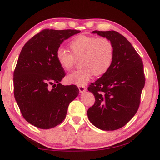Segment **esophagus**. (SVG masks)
I'll return each mask as SVG.
<instances>
[{"label": "esophagus", "mask_w": 160, "mask_h": 160, "mask_svg": "<svg viewBox=\"0 0 160 160\" xmlns=\"http://www.w3.org/2000/svg\"><path fill=\"white\" fill-rule=\"evenodd\" d=\"M78 89H79L80 93H84L87 91V88L84 86H78Z\"/></svg>", "instance_id": "34e87169"}]
</instances>
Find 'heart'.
<instances>
[{
	"mask_svg": "<svg viewBox=\"0 0 160 160\" xmlns=\"http://www.w3.org/2000/svg\"><path fill=\"white\" fill-rule=\"evenodd\" d=\"M73 54L62 47L56 51V58L60 66L69 71L73 66L76 58L81 57L82 67L69 74L66 78L69 83L83 86L92 77L101 76L109 69L114 56L113 45L109 39L104 37L80 35L69 43Z\"/></svg>",
	"mask_w": 160,
	"mask_h": 160,
	"instance_id": "obj_1",
	"label": "heart"
}]
</instances>
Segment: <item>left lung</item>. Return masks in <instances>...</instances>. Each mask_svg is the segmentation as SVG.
Returning a JSON list of instances; mask_svg holds the SVG:
<instances>
[{
    "mask_svg": "<svg viewBox=\"0 0 160 160\" xmlns=\"http://www.w3.org/2000/svg\"><path fill=\"white\" fill-rule=\"evenodd\" d=\"M109 39L114 56L109 69L88 90L96 101L87 111L89 121L104 131H114L127 124L138 110L145 84L143 62L130 42L115 31H93Z\"/></svg>",
    "mask_w": 160,
    "mask_h": 160,
    "instance_id": "1",
    "label": "left lung"
}]
</instances>
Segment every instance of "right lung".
<instances>
[{
  "label": "right lung",
  "mask_w": 160,
  "mask_h": 160,
  "mask_svg": "<svg viewBox=\"0 0 160 160\" xmlns=\"http://www.w3.org/2000/svg\"><path fill=\"white\" fill-rule=\"evenodd\" d=\"M80 31L44 29L28 40L21 50L13 72V93L23 118L39 128L60 124L69 103L76 98L77 86H64L65 76L56 58L64 40Z\"/></svg>",
  "instance_id": "right-lung-1"
}]
</instances>
